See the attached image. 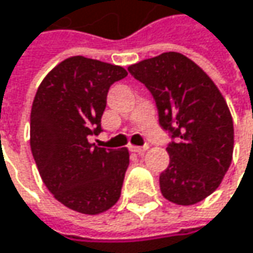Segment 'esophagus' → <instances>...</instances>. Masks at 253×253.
<instances>
[{"label": "esophagus", "instance_id": "1", "mask_svg": "<svg viewBox=\"0 0 253 253\" xmlns=\"http://www.w3.org/2000/svg\"><path fill=\"white\" fill-rule=\"evenodd\" d=\"M148 145H143V146H130V151L131 152H136V154H139V155H142L145 151H148Z\"/></svg>", "mask_w": 253, "mask_h": 253}]
</instances>
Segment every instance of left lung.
Segmentation results:
<instances>
[{
    "label": "left lung",
    "mask_w": 253,
    "mask_h": 253,
    "mask_svg": "<svg viewBox=\"0 0 253 253\" xmlns=\"http://www.w3.org/2000/svg\"><path fill=\"white\" fill-rule=\"evenodd\" d=\"M155 99L160 126L169 131L170 164L160 189L177 205L210 196L227 173L234 130L227 104L208 75L178 52H164L128 67Z\"/></svg>",
    "instance_id": "left-lung-1"
}]
</instances>
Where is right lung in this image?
Instances as JSON below:
<instances>
[{
	"label": "right lung",
	"mask_w": 253,
	"mask_h": 253,
	"mask_svg": "<svg viewBox=\"0 0 253 253\" xmlns=\"http://www.w3.org/2000/svg\"><path fill=\"white\" fill-rule=\"evenodd\" d=\"M127 76L120 66L70 57L38 87L30 113V148L39 174L54 198L89 215L110 210L120 198L128 151L89 143L99 134L113 83Z\"/></svg>",
	"instance_id": "right-lung-1"
}]
</instances>
